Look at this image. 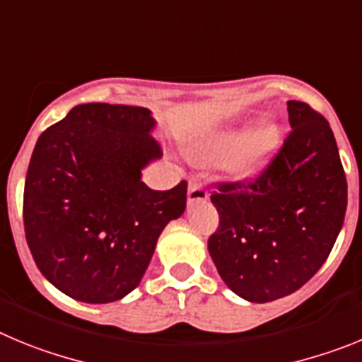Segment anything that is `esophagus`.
<instances>
[{
    "label": "esophagus",
    "instance_id": "34e87169",
    "mask_svg": "<svg viewBox=\"0 0 362 362\" xmlns=\"http://www.w3.org/2000/svg\"><path fill=\"white\" fill-rule=\"evenodd\" d=\"M207 191L200 182H191L187 189V204H198V202L207 200Z\"/></svg>",
    "mask_w": 362,
    "mask_h": 362
}]
</instances>
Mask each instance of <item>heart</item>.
<instances>
[{
	"label": "heart",
	"instance_id": "b5f03b06",
	"mask_svg": "<svg viewBox=\"0 0 362 362\" xmlns=\"http://www.w3.org/2000/svg\"><path fill=\"white\" fill-rule=\"evenodd\" d=\"M281 142L278 124L263 120L249 133L227 128L189 144L185 153L194 164H218L227 160V171L236 180H249L267 168Z\"/></svg>",
	"mask_w": 362,
	"mask_h": 362
}]
</instances>
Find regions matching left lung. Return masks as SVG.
<instances>
[{
    "mask_svg": "<svg viewBox=\"0 0 362 362\" xmlns=\"http://www.w3.org/2000/svg\"><path fill=\"white\" fill-rule=\"evenodd\" d=\"M292 132L259 177L218 184L220 226L207 249L234 294L252 303L285 298L327 262L346 213V177L328 120L288 100Z\"/></svg>",
    "mask_w": 362,
    "mask_h": 362,
    "instance_id": "1",
    "label": "left lung"
}]
</instances>
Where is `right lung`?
I'll use <instances>...</instances> for the list:
<instances>
[{"label": "right lung", "mask_w": 362, "mask_h": 362, "mask_svg": "<svg viewBox=\"0 0 362 362\" xmlns=\"http://www.w3.org/2000/svg\"><path fill=\"white\" fill-rule=\"evenodd\" d=\"M148 108L88 103L41 133L28 164L23 223L41 274L83 303L122 299L141 283L157 240L185 211L187 182L149 189L162 157Z\"/></svg>", "instance_id": "right-lung-1"}]
</instances>
